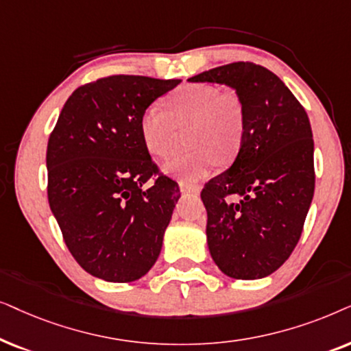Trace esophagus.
<instances>
[{"mask_svg": "<svg viewBox=\"0 0 351 351\" xmlns=\"http://www.w3.org/2000/svg\"><path fill=\"white\" fill-rule=\"evenodd\" d=\"M180 189L183 194H199V186H191V184H186V183H181L180 184Z\"/></svg>", "mask_w": 351, "mask_h": 351, "instance_id": "esophagus-1", "label": "esophagus"}]
</instances>
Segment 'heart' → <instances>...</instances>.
<instances>
[{
	"mask_svg": "<svg viewBox=\"0 0 351 351\" xmlns=\"http://www.w3.org/2000/svg\"><path fill=\"white\" fill-rule=\"evenodd\" d=\"M168 112L149 106L143 112L139 128L147 151L156 157H168L175 151L178 128L188 133L189 147L163 163V171L183 181L202 180L217 158L228 162L234 157L244 134V109L236 93L219 91L205 83L178 88L167 97Z\"/></svg>",
	"mask_w": 351,
	"mask_h": 351,
	"instance_id": "b5f03b06",
	"label": "heart"
}]
</instances>
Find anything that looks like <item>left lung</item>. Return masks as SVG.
<instances>
[{
  "label": "left lung",
  "instance_id": "left-lung-1",
  "mask_svg": "<svg viewBox=\"0 0 351 351\" xmlns=\"http://www.w3.org/2000/svg\"><path fill=\"white\" fill-rule=\"evenodd\" d=\"M236 91L244 134L236 160L200 193L210 255L226 276L260 279L295 249L315 193L311 125L281 78L254 62H232L189 78Z\"/></svg>",
  "mask_w": 351,
  "mask_h": 351
}]
</instances>
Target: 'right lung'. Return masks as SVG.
Segmentation results:
<instances>
[{
    "instance_id": "1",
    "label": "right lung",
    "mask_w": 351,
    "mask_h": 351,
    "mask_svg": "<svg viewBox=\"0 0 351 351\" xmlns=\"http://www.w3.org/2000/svg\"><path fill=\"white\" fill-rule=\"evenodd\" d=\"M181 80L112 75L77 88L46 151L48 200L65 245L91 276L132 282L152 268L180 199L143 141V112Z\"/></svg>"
}]
</instances>
